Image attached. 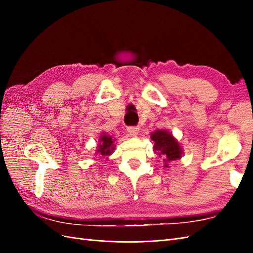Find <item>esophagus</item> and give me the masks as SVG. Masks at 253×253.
I'll return each instance as SVG.
<instances>
[{
	"instance_id": "esophagus-1",
	"label": "esophagus",
	"mask_w": 253,
	"mask_h": 253,
	"mask_svg": "<svg viewBox=\"0 0 253 253\" xmlns=\"http://www.w3.org/2000/svg\"><path fill=\"white\" fill-rule=\"evenodd\" d=\"M126 129H127V132L128 133H131V134H133V135H136V134H138V132H139V126H127L126 127Z\"/></svg>"
}]
</instances>
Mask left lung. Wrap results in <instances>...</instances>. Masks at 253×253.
Listing matches in <instances>:
<instances>
[{
	"mask_svg": "<svg viewBox=\"0 0 253 253\" xmlns=\"http://www.w3.org/2000/svg\"><path fill=\"white\" fill-rule=\"evenodd\" d=\"M151 138L155 142L153 149L159 156L165 157V163L177 160L181 157V148L178 141L165 129H157L156 132L152 133ZM165 167L168 166L165 165Z\"/></svg>",
	"mask_w": 253,
	"mask_h": 253,
	"instance_id": "1",
	"label": "left lung"
}]
</instances>
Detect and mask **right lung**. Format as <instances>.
<instances>
[{
    "mask_svg": "<svg viewBox=\"0 0 253 253\" xmlns=\"http://www.w3.org/2000/svg\"><path fill=\"white\" fill-rule=\"evenodd\" d=\"M114 150V145H113V140L111 138V136H108L103 134L100 137V143L98 144V153H100L103 156H109L112 154V152Z\"/></svg>",
    "mask_w": 253,
    "mask_h": 253,
    "instance_id": "add662e5",
    "label": "right lung"
}]
</instances>
